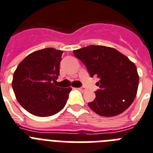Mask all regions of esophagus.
Segmentation results:
<instances>
[{
	"mask_svg": "<svg viewBox=\"0 0 153 153\" xmlns=\"http://www.w3.org/2000/svg\"><path fill=\"white\" fill-rule=\"evenodd\" d=\"M78 89L79 90H80V91H85V87H83V86H82V87H79L78 88Z\"/></svg>",
	"mask_w": 153,
	"mask_h": 153,
	"instance_id": "esophagus-1",
	"label": "esophagus"
}]
</instances>
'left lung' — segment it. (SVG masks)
<instances>
[{"instance_id":"obj_1","label":"left lung","mask_w":153,"mask_h":153,"mask_svg":"<svg viewBox=\"0 0 153 153\" xmlns=\"http://www.w3.org/2000/svg\"><path fill=\"white\" fill-rule=\"evenodd\" d=\"M85 66L90 77L97 76L96 98L88 103L98 115L111 117L128 108L134 100L139 76L134 63L115 48L89 45L73 51Z\"/></svg>"}]
</instances>
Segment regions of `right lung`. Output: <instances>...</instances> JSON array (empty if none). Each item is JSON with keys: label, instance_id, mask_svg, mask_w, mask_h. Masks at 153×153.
<instances>
[{"label": "right lung", "instance_id": "obj_1", "mask_svg": "<svg viewBox=\"0 0 153 153\" xmlns=\"http://www.w3.org/2000/svg\"><path fill=\"white\" fill-rule=\"evenodd\" d=\"M62 54L53 48L41 49L27 56L16 68L12 89L18 102L32 115L51 116L65 106L71 88L56 85Z\"/></svg>", "mask_w": 153, "mask_h": 153}]
</instances>
